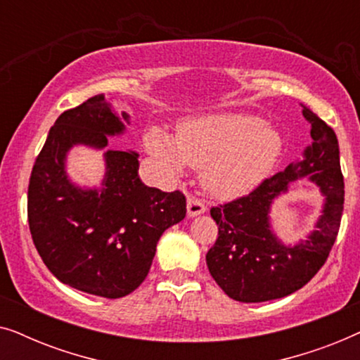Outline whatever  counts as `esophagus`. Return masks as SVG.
<instances>
[{
    "instance_id": "obj_1",
    "label": "esophagus",
    "mask_w": 360,
    "mask_h": 360,
    "mask_svg": "<svg viewBox=\"0 0 360 360\" xmlns=\"http://www.w3.org/2000/svg\"><path fill=\"white\" fill-rule=\"evenodd\" d=\"M206 211V205L200 198H195V196H190L186 200V213H188V218H195V216L203 214Z\"/></svg>"
}]
</instances>
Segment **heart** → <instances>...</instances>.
Here are the masks:
<instances>
[{
	"label": "heart",
	"instance_id": "obj_1",
	"mask_svg": "<svg viewBox=\"0 0 360 360\" xmlns=\"http://www.w3.org/2000/svg\"><path fill=\"white\" fill-rule=\"evenodd\" d=\"M146 147L175 179H181L188 167L201 170L206 191L233 200L267 179L282 155L283 137L257 116L221 112L184 122L176 137L152 127Z\"/></svg>",
	"mask_w": 360,
	"mask_h": 360
}]
</instances>
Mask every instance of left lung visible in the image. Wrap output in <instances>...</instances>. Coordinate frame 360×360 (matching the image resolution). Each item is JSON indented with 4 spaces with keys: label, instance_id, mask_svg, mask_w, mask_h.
<instances>
[{
    "label": "left lung",
    "instance_id": "left-lung-1",
    "mask_svg": "<svg viewBox=\"0 0 360 360\" xmlns=\"http://www.w3.org/2000/svg\"><path fill=\"white\" fill-rule=\"evenodd\" d=\"M311 124V146L303 160L265 179L252 193L211 208L218 239L206 254L211 277L229 298L260 303L283 298L307 285L326 262L336 240L344 208L339 144L326 122L303 106ZM307 176L325 196L315 229L298 245L282 243L269 226V208L293 181Z\"/></svg>",
    "mask_w": 360,
    "mask_h": 360
}]
</instances>
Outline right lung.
<instances>
[{
    "mask_svg": "<svg viewBox=\"0 0 360 360\" xmlns=\"http://www.w3.org/2000/svg\"><path fill=\"white\" fill-rule=\"evenodd\" d=\"M105 95L63 111L49 131L32 167L27 219L34 245L47 269L80 292L121 298L144 282L160 236L186 214L179 190L165 193L139 179V154L106 150L100 188L68 179L67 154L75 146L101 150L108 136L124 132Z\"/></svg>",
    "mask_w": 360,
    "mask_h": 360,
    "instance_id": "obj_1",
    "label": "right lung"
}]
</instances>
